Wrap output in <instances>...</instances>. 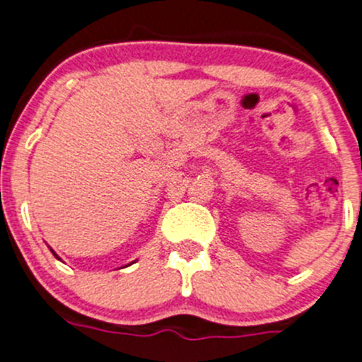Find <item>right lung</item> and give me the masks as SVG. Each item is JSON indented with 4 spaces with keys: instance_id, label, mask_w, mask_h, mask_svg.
<instances>
[{
    "instance_id": "1",
    "label": "right lung",
    "mask_w": 362,
    "mask_h": 362,
    "mask_svg": "<svg viewBox=\"0 0 362 362\" xmlns=\"http://www.w3.org/2000/svg\"><path fill=\"white\" fill-rule=\"evenodd\" d=\"M52 252H53V250H52ZM53 255H55V257H57V253H55V252H53ZM57 259H59V257H57Z\"/></svg>"
}]
</instances>
